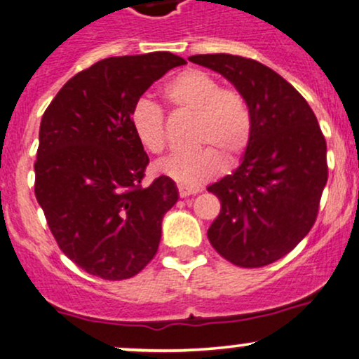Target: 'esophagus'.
<instances>
[{
  "label": "esophagus",
  "instance_id": "obj_1",
  "mask_svg": "<svg viewBox=\"0 0 359 359\" xmlns=\"http://www.w3.org/2000/svg\"><path fill=\"white\" fill-rule=\"evenodd\" d=\"M198 189H187V187H182V186H179V194H180V198H187V196H191V194H198Z\"/></svg>",
  "mask_w": 359,
  "mask_h": 359
}]
</instances>
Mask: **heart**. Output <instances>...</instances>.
<instances>
[{
	"label": "heart",
	"mask_w": 359,
	"mask_h": 359,
	"mask_svg": "<svg viewBox=\"0 0 359 359\" xmlns=\"http://www.w3.org/2000/svg\"><path fill=\"white\" fill-rule=\"evenodd\" d=\"M163 98L175 110L196 116L192 137L198 149L177 153L155 165L160 175L187 189H196L218 175L223 161L233 165L245 153L252 137L250 109L237 90L222 88L219 81L201 69H186L163 86ZM131 128L149 153L167 147L163 110L149 100L136 102Z\"/></svg>",
	"instance_id": "1"
}]
</instances>
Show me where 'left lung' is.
Wrapping results in <instances>:
<instances>
[{
	"mask_svg": "<svg viewBox=\"0 0 359 359\" xmlns=\"http://www.w3.org/2000/svg\"><path fill=\"white\" fill-rule=\"evenodd\" d=\"M189 61L223 74L245 98L252 137L242 163L208 191L222 203L208 238L240 267H262L291 252L317 219L327 184V144L313 110L262 62L231 54Z\"/></svg>",
	"mask_w": 359,
	"mask_h": 359,
	"instance_id": "1",
	"label": "left lung"
}]
</instances>
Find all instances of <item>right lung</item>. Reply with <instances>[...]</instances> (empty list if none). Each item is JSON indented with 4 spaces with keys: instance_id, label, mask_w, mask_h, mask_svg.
Returning a JSON list of instances; mask_svg holds the SVG:
<instances>
[{
    "instance_id": "obj_1",
    "label": "right lung",
    "mask_w": 359,
    "mask_h": 359,
    "mask_svg": "<svg viewBox=\"0 0 359 359\" xmlns=\"http://www.w3.org/2000/svg\"><path fill=\"white\" fill-rule=\"evenodd\" d=\"M182 65L172 53L102 59L66 81L42 116L35 198L59 249L85 273L133 278L158 250L161 219L179 192L165 175L143 186L149 158L129 116Z\"/></svg>"
}]
</instances>
